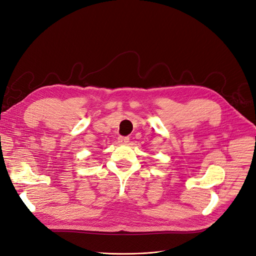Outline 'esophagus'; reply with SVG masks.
Segmentation results:
<instances>
[{"label": "esophagus", "instance_id": "1", "mask_svg": "<svg viewBox=\"0 0 256 256\" xmlns=\"http://www.w3.org/2000/svg\"><path fill=\"white\" fill-rule=\"evenodd\" d=\"M118 142L120 144H128L130 142L128 136H118Z\"/></svg>", "mask_w": 256, "mask_h": 256}]
</instances>
